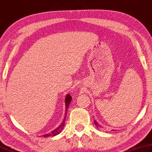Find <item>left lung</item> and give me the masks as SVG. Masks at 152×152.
Segmentation results:
<instances>
[{
    "mask_svg": "<svg viewBox=\"0 0 152 152\" xmlns=\"http://www.w3.org/2000/svg\"><path fill=\"white\" fill-rule=\"evenodd\" d=\"M94 123H95V124H96V125H97V124H98L97 122L96 121H95V120H94Z\"/></svg>",
    "mask_w": 152,
    "mask_h": 152,
    "instance_id": "1",
    "label": "left lung"
}]
</instances>
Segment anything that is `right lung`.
Returning <instances> with one entry per match:
<instances>
[{"mask_svg": "<svg viewBox=\"0 0 152 152\" xmlns=\"http://www.w3.org/2000/svg\"><path fill=\"white\" fill-rule=\"evenodd\" d=\"M71 100H72V97L70 96V94H68L67 96H66V98H65V102H66V111H65V116L63 121H62V123H61V124L55 129L54 130H53L50 131V132L45 134L43 135V137H49V136H54L58 134L59 133H61V131L62 130V129H64V123H65V119H66V113H67V111H68V108L69 107L70 103L71 102Z\"/></svg>", "mask_w": 152, "mask_h": 152, "instance_id": "obj_1", "label": "right lung"}]
</instances>
